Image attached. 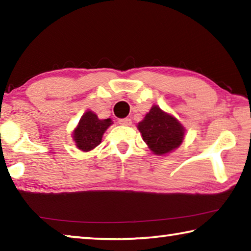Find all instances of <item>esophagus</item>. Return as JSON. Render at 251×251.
Returning a JSON list of instances; mask_svg holds the SVG:
<instances>
[{
  "label": "esophagus",
  "instance_id": "1",
  "mask_svg": "<svg viewBox=\"0 0 251 251\" xmlns=\"http://www.w3.org/2000/svg\"><path fill=\"white\" fill-rule=\"evenodd\" d=\"M118 123H120L121 125L129 126L131 124V120L130 118H122V120H118Z\"/></svg>",
  "mask_w": 251,
  "mask_h": 251
}]
</instances>
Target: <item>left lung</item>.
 <instances>
[{"instance_id":"8db88e82","label":"left lung","mask_w":251,"mask_h":251,"mask_svg":"<svg viewBox=\"0 0 251 251\" xmlns=\"http://www.w3.org/2000/svg\"><path fill=\"white\" fill-rule=\"evenodd\" d=\"M143 139L156 155H164L180 145L185 129L175 117L152 106L150 113L138 124Z\"/></svg>"}]
</instances>
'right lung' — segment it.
I'll use <instances>...</instances> for the list:
<instances>
[{"label": "right lung", "instance_id": "obj_1", "mask_svg": "<svg viewBox=\"0 0 251 251\" xmlns=\"http://www.w3.org/2000/svg\"><path fill=\"white\" fill-rule=\"evenodd\" d=\"M112 124V121L99 120L94 113L88 110L84 114L76 129L74 130L73 138L79 150L88 151L99 146L101 142V137L108 126Z\"/></svg>", "mask_w": 251, "mask_h": 251}]
</instances>
